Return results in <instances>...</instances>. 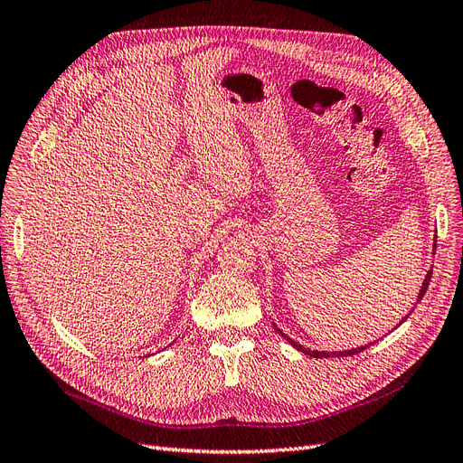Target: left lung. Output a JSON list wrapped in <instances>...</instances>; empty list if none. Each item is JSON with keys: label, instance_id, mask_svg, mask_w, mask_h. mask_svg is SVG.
I'll return each mask as SVG.
<instances>
[{"label": "left lung", "instance_id": "left-lung-1", "mask_svg": "<svg viewBox=\"0 0 463 463\" xmlns=\"http://www.w3.org/2000/svg\"><path fill=\"white\" fill-rule=\"evenodd\" d=\"M430 276H432V270H429V272H427V276H425V282H423V286H421V291H419V299H417V301H421V299H423L425 291H427V288H429V282H430ZM405 318H408V317H405ZM405 318H403V320H405ZM403 320H402V322H403ZM276 332H278V334H282L284 338H286L293 347L299 349V352H303L305 355L317 357V359H322V357H347V355H355V354H361L363 349H367V347H369V345H361V347H357V349H349V352H338V354H328V352H311V349H307V347H303L301 344H298V342H293L291 338H288V335H286L282 330H279V328H276Z\"/></svg>", "mask_w": 463, "mask_h": 463}]
</instances>
